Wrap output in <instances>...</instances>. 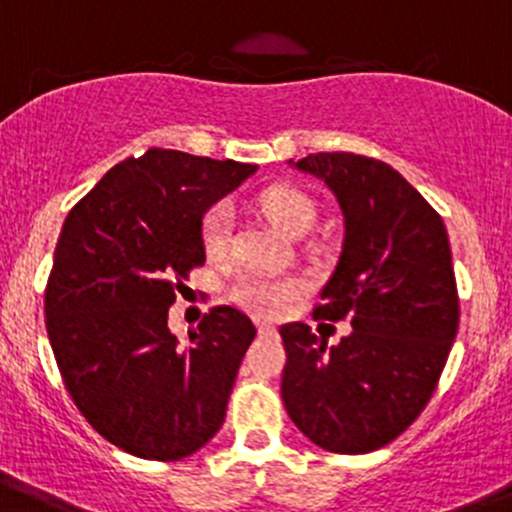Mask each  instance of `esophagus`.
<instances>
[{
	"label": "esophagus",
	"mask_w": 512,
	"mask_h": 512,
	"mask_svg": "<svg viewBox=\"0 0 512 512\" xmlns=\"http://www.w3.org/2000/svg\"><path fill=\"white\" fill-rule=\"evenodd\" d=\"M257 332L265 337V334H275L277 329H275V324H270V322H257Z\"/></svg>",
	"instance_id": "34e87169"
}]
</instances>
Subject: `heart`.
I'll use <instances>...</instances> for the list:
<instances>
[{"instance_id":"1","label":"heart","mask_w":512,"mask_h":512,"mask_svg":"<svg viewBox=\"0 0 512 512\" xmlns=\"http://www.w3.org/2000/svg\"><path fill=\"white\" fill-rule=\"evenodd\" d=\"M262 213L280 225L289 235H302L317 218V205L304 190L294 185H270L257 195ZM200 242L208 260L220 262L230 255L232 245V210L227 203H215L200 223ZM304 292L297 277L262 275V272H240L230 285V297L247 312L257 317H277L289 302Z\"/></svg>"}]
</instances>
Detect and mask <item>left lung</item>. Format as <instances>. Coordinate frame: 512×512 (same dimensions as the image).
<instances>
[{
  "label": "left lung",
  "mask_w": 512,
  "mask_h": 512,
  "mask_svg": "<svg viewBox=\"0 0 512 512\" xmlns=\"http://www.w3.org/2000/svg\"><path fill=\"white\" fill-rule=\"evenodd\" d=\"M337 195L339 265L314 319L349 322L327 349L307 324H282V401L294 426L332 453L386 446L421 416L458 332V287L441 215L384 160L312 153L297 163Z\"/></svg>",
  "instance_id": "obj_1"
}]
</instances>
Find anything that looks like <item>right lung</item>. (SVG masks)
I'll return each instance as SVG.
<instances>
[{"mask_svg": "<svg viewBox=\"0 0 512 512\" xmlns=\"http://www.w3.org/2000/svg\"><path fill=\"white\" fill-rule=\"evenodd\" d=\"M252 170L148 148L66 215L44 289L46 334L76 409L131 456L180 461L223 426L255 324L220 304L178 344L168 307L205 262V210Z\"/></svg>", "mask_w": 512, "mask_h": 512, "instance_id": "right-lung-1", "label": "right lung"}]
</instances>
